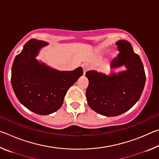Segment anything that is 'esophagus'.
I'll use <instances>...</instances> for the list:
<instances>
[{
	"label": "esophagus",
	"mask_w": 159,
	"mask_h": 159,
	"mask_svg": "<svg viewBox=\"0 0 159 159\" xmlns=\"http://www.w3.org/2000/svg\"><path fill=\"white\" fill-rule=\"evenodd\" d=\"M82 67H83V75H85L86 71H87L88 70L90 69V66L88 64H83Z\"/></svg>",
	"instance_id": "esophagus-1"
}]
</instances>
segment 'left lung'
I'll list each match as a JSON object with an SVG mask.
<instances>
[{
    "mask_svg": "<svg viewBox=\"0 0 159 159\" xmlns=\"http://www.w3.org/2000/svg\"><path fill=\"white\" fill-rule=\"evenodd\" d=\"M115 44L119 54L110 67L125 66V71L107 75L91 70L85 74L89 80L86 90L88 105L105 116H116L131 109L140 98L146 80L143 64L132 45L125 40Z\"/></svg>",
    "mask_w": 159,
    "mask_h": 159,
    "instance_id": "8db88e82",
    "label": "left lung"
}]
</instances>
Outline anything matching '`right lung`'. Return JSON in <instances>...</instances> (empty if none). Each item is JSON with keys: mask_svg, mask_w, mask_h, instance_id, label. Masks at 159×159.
Wrapping results in <instances>:
<instances>
[{"mask_svg": "<svg viewBox=\"0 0 159 159\" xmlns=\"http://www.w3.org/2000/svg\"><path fill=\"white\" fill-rule=\"evenodd\" d=\"M47 42L31 39L16 56L12 66L11 83L18 100L39 115H48L60 108L69 88L83 75L82 67L59 71L36 57Z\"/></svg>", "mask_w": 159, "mask_h": 159, "instance_id": "right-lung-1", "label": "right lung"}]
</instances>
